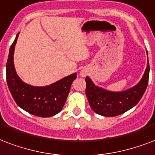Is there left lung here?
I'll use <instances>...</instances> for the list:
<instances>
[{
    "instance_id": "obj_1",
    "label": "left lung",
    "mask_w": 155,
    "mask_h": 155,
    "mask_svg": "<svg viewBox=\"0 0 155 155\" xmlns=\"http://www.w3.org/2000/svg\"><path fill=\"white\" fill-rule=\"evenodd\" d=\"M150 65L140 81L133 88L124 92H110L94 85L90 78H85V93L93 111L100 115L114 117L127 111L139 102L146 91L149 81Z\"/></svg>"
}]
</instances>
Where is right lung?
Wrapping results in <instances>:
<instances>
[{
  "label": "right lung",
  "mask_w": 155,
  "mask_h": 155,
  "mask_svg": "<svg viewBox=\"0 0 155 155\" xmlns=\"http://www.w3.org/2000/svg\"><path fill=\"white\" fill-rule=\"evenodd\" d=\"M18 33L10 46L6 63V81L13 98L18 106L39 117H51L61 111L69 94L76 73L63 78L51 85L34 87L23 83L18 76L14 65V52Z\"/></svg>",
  "instance_id": "1"
}]
</instances>
